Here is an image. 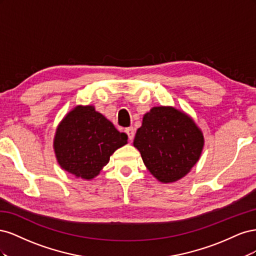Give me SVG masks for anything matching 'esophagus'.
<instances>
[{"label":"esophagus","instance_id":"obj_1","mask_svg":"<svg viewBox=\"0 0 256 256\" xmlns=\"http://www.w3.org/2000/svg\"><path fill=\"white\" fill-rule=\"evenodd\" d=\"M126 134H127L128 138H129V140L132 141L134 138V128H132V127L127 128V129H126Z\"/></svg>","mask_w":256,"mask_h":256}]
</instances>
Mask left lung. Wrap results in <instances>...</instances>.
Instances as JSON below:
<instances>
[{
  "instance_id": "1",
  "label": "left lung",
  "mask_w": 256,
  "mask_h": 256,
  "mask_svg": "<svg viewBox=\"0 0 256 256\" xmlns=\"http://www.w3.org/2000/svg\"><path fill=\"white\" fill-rule=\"evenodd\" d=\"M134 146L160 182L182 180L198 161L204 136L191 116L174 106H154L143 116Z\"/></svg>"
}]
</instances>
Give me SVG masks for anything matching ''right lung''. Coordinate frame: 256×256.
Instances as JSON below:
<instances>
[{"mask_svg": "<svg viewBox=\"0 0 256 256\" xmlns=\"http://www.w3.org/2000/svg\"><path fill=\"white\" fill-rule=\"evenodd\" d=\"M128 136L94 106H76L56 127L53 148L60 166L76 178H95Z\"/></svg>", "mask_w": 256, "mask_h": 256, "instance_id": "obj_1", "label": "right lung"}]
</instances>
